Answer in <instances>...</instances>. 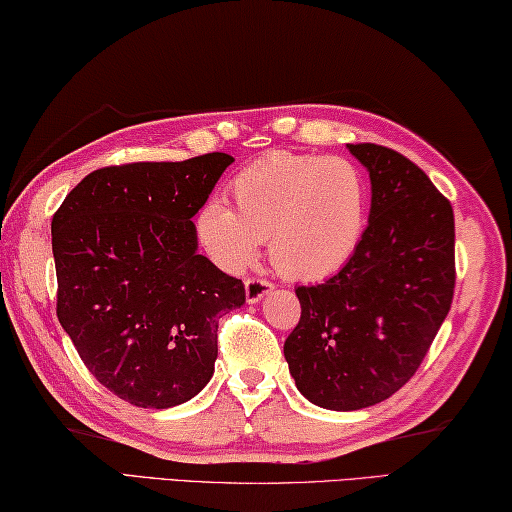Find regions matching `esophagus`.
I'll return each instance as SVG.
<instances>
[{
	"instance_id": "esophagus-1",
	"label": "esophagus",
	"mask_w": 512,
	"mask_h": 512,
	"mask_svg": "<svg viewBox=\"0 0 512 512\" xmlns=\"http://www.w3.org/2000/svg\"><path fill=\"white\" fill-rule=\"evenodd\" d=\"M274 286L267 279H258V276H254V279H247L245 281V295H247V301L249 304H256V301H261L267 292H270Z\"/></svg>"
}]
</instances>
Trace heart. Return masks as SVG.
<instances>
[{
  "label": "heart",
  "instance_id": "heart-1",
  "mask_svg": "<svg viewBox=\"0 0 512 512\" xmlns=\"http://www.w3.org/2000/svg\"><path fill=\"white\" fill-rule=\"evenodd\" d=\"M236 211L208 199L197 238L226 272H242L267 240L270 261L297 281L340 272L360 247L370 190L363 170L338 156L270 152L231 179Z\"/></svg>",
  "mask_w": 512,
  "mask_h": 512
}]
</instances>
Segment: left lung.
I'll return each instance as SVG.
<instances>
[{
    "mask_svg": "<svg viewBox=\"0 0 512 512\" xmlns=\"http://www.w3.org/2000/svg\"><path fill=\"white\" fill-rule=\"evenodd\" d=\"M349 152L370 172V224L340 272L295 288L301 317L283 345L301 395L329 410L374 406L404 388L456 286L449 199L395 149L360 142Z\"/></svg>",
    "mask_w": 512,
    "mask_h": 512,
    "instance_id": "1",
    "label": "left lung"
}]
</instances>
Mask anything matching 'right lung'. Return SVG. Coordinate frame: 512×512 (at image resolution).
Returning <instances> with one entry per match:
<instances>
[{
    "mask_svg": "<svg viewBox=\"0 0 512 512\" xmlns=\"http://www.w3.org/2000/svg\"><path fill=\"white\" fill-rule=\"evenodd\" d=\"M233 156L90 172L52 217L56 315L95 379L140 408H172L211 381L217 320L245 286L197 254L192 217Z\"/></svg>",
    "mask_w": 512,
    "mask_h": 512,
    "instance_id": "1",
    "label": "right lung"
}]
</instances>
